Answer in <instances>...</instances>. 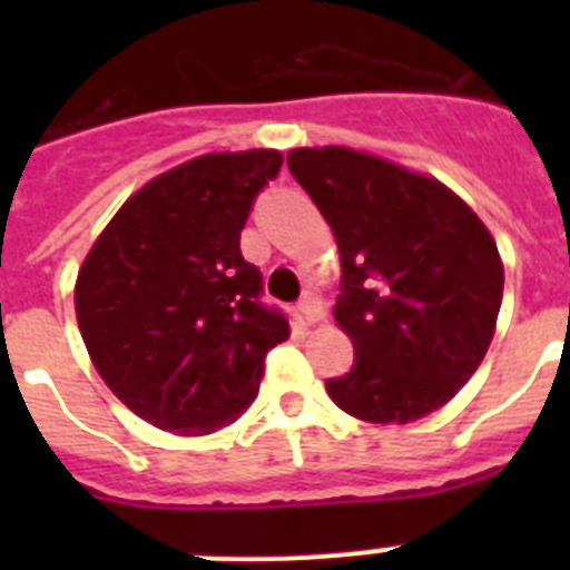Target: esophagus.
<instances>
[{
    "label": "esophagus",
    "mask_w": 570,
    "mask_h": 570,
    "mask_svg": "<svg viewBox=\"0 0 570 570\" xmlns=\"http://www.w3.org/2000/svg\"><path fill=\"white\" fill-rule=\"evenodd\" d=\"M298 313H302L304 325H316V322L325 320V311H322V304L313 298V295H307L302 304H298Z\"/></svg>",
    "instance_id": "34e87169"
}]
</instances>
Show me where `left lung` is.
<instances>
[{
	"label": "left lung",
	"instance_id": "left-lung-1",
	"mask_svg": "<svg viewBox=\"0 0 570 570\" xmlns=\"http://www.w3.org/2000/svg\"><path fill=\"white\" fill-rule=\"evenodd\" d=\"M286 165L334 230L343 263L334 320L352 373L334 405L381 425L443 407L479 370L503 302V259L482 218L429 174L352 147H293Z\"/></svg>",
	"mask_w": 570,
	"mask_h": 570
}]
</instances>
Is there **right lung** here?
Returning <instances> with one entry per match:
<instances>
[{
	"label": "right lung",
	"instance_id": "obj_1",
	"mask_svg": "<svg viewBox=\"0 0 570 570\" xmlns=\"http://www.w3.org/2000/svg\"><path fill=\"white\" fill-rule=\"evenodd\" d=\"M281 150L204 154L145 183L79 266L73 302L85 348L124 405L156 429L209 434L254 402L266 352L289 322L259 304L242 257L250 200Z\"/></svg>",
	"mask_w": 570,
	"mask_h": 570
}]
</instances>
